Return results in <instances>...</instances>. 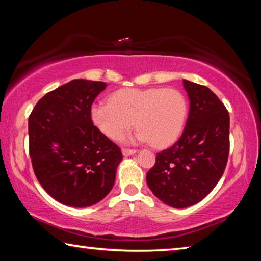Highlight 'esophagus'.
I'll list each match as a JSON object with an SVG mask.
<instances>
[{
	"mask_svg": "<svg viewBox=\"0 0 261 261\" xmlns=\"http://www.w3.org/2000/svg\"><path fill=\"white\" fill-rule=\"evenodd\" d=\"M122 153L124 156H130V155H134V154L137 153V149H129V148H123L122 149Z\"/></svg>",
	"mask_w": 261,
	"mask_h": 261,
	"instance_id": "obj_1",
	"label": "esophagus"
}]
</instances>
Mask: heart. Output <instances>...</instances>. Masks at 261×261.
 <instances>
[{
    "label": "heart",
    "instance_id": "1",
    "mask_svg": "<svg viewBox=\"0 0 261 261\" xmlns=\"http://www.w3.org/2000/svg\"><path fill=\"white\" fill-rule=\"evenodd\" d=\"M189 105L182 92L175 88H124L110 101L91 106V118L105 136L120 140L134 124L138 129L131 141L148 143L155 147L174 144L182 134Z\"/></svg>",
    "mask_w": 261,
    "mask_h": 261
}]
</instances>
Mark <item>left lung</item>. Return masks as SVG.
I'll use <instances>...</instances> for the list:
<instances>
[{"label":"left lung","mask_w":261,"mask_h":261,"mask_svg":"<svg viewBox=\"0 0 261 261\" xmlns=\"http://www.w3.org/2000/svg\"><path fill=\"white\" fill-rule=\"evenodd\" d=\"M190 100L187 125L173 146L156 154L146 175L148 188L175 208L192 206L223 175L229 154V113L208 87L183 81Z\"/></svg>","instance_id":"1"}]
</instances>
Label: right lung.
<instances>
[{
	"mask_svg": "<svg viewBox=\"0 0 261 261\" xmlns=\"http://www.w3.org/2000/svg\"><path fill=\"white\" fill-rule=\"evenodd\" d=\"M106 86L73 79L39 100L29 117L34 174L61 204L92 206L114 187L122 152L91 118V106Z\"/></svg>",
	"mask_w": 261,
	"mask_h": 261,
	"instance_id": "obj_1",
	"label": "right lung"
}]
</instances>
